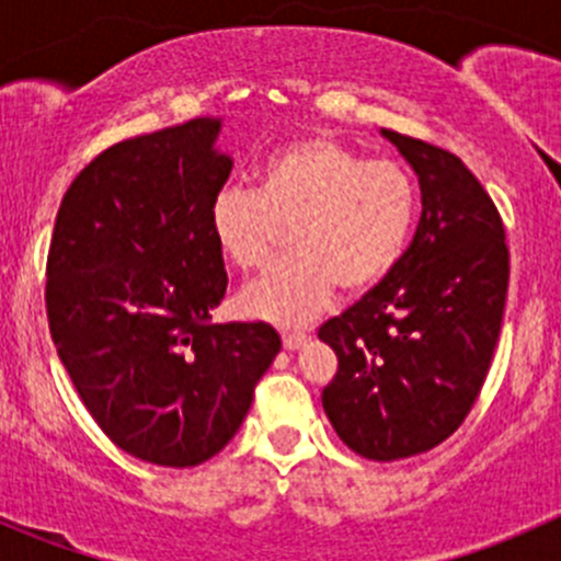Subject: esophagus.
I'll return each instance as SVG.
<instances>
[{
    "mask_svg": "<svg viewBox=\"0 0 561 561\" xmlns=\"http://www.w3.org/2000/svg\"><path fill=\"white\" fill-rule=\"evenodd\" d=\"M309 342V336L307 333H285V336H282V344H285V350H301L304 344Z\"/></svg>",
    "mask_w": 561,
    "mask_h": 561,
    "instance_id": "34e87169",
    "label": "esophagus"
}]
</instances>
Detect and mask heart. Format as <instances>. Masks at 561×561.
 Here are the masks:
<instances>
[{"label":"heart","mask_w":561,"mask_h":561,"mask_svg":"<svg viewBox=\"0 0 561 561\" xmlns=\"http://www.w3.org/2000/svg\"><path fill=\"white\" fill-rule=\"evenodd\" d=\"M417 190L393 160H364L328 135H304L271 151L257 190L225 186L208 211L222 257L239 271L263 268L290 228L293 254L249 282L241 309L276 325H304L333 287L360 293L390 274L410 241Z\"/></svg>","instance_id":"heart-1"}]
</instances>
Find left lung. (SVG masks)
<instances>
[{
	"label": "left lung",
	"instance_id": "obj_1",
	"mask_svg": "<svg viewBox=\"0 0 561 561\" xmlns=\"http://www.w3.org/2000/svg\"><path fill=\"white\" fill-rule=\"evenodd\" d=\"M421 186L410 249L355 307L320 328L339 371L322 410L339 439L371 461L437 448L472 410L507 298L505 228L450 151L380 129Z\"/></svg>",
	"mask_w": 561,
	"mask_h": 561
}]
</instances>
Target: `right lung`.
Here are the masks:
<instances>
[{
  "instance_id": "add662e5",
  "label": "right lung",
  "mask_w": 561,
  "mask_h": 561,
  "mask_svg": "<svg viewBox=\"0 0 561 561\" xmlns=\"http://www.w3.org/2000/svg\"><path fill=\"white\" fill-rule=\"evenodd\" d=\"M219 116L122 140L56 214L50 339L107 437L140 461L195 467L244 423L282 350L265 322L211 325L228 274L208 211L233 171Z\"/></svg>"
}]
</instances>
